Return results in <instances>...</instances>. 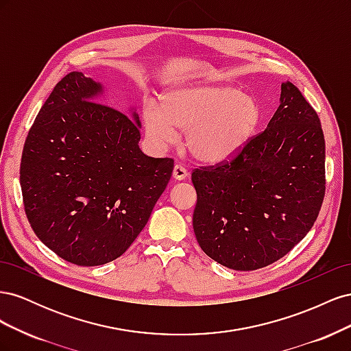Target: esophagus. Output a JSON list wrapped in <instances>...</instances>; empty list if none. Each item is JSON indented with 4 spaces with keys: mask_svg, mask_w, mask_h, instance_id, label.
Instances as JSON below:
<instances>
[{
    "mask_svg": "<svg viewBox=\"0 0 351 351\" xmlns=\"http://www.w3.org/2000/svg\"><path fill=\"white\" fill-rule=\"evenodd\" d=\"M187 176H189V173H187V169L183 165H180V164L174 165V169H173L174 180H178V182H180V180H184Z\"/></svg>",
    "mask_w": 351,
    "mask_h": 351,
    "instance_id": "34e87169",
    "label": "esophagus"
}]
</instances>
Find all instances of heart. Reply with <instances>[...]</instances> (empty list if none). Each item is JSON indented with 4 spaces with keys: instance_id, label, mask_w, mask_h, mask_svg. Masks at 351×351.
<instances>
[{
    "instance_id": "heart-1",
    "label": "heart",
    "mask_w": 351,
    "mask_h": 351,
    "mask_svg": "<svg viewBox=\"0 0 351 351\" xmlns=\"http://www.w3.org/2000/svg\"><path fill=\"white\" fill-rule=\"evenodd\" d=\"M263 119L259 102L228 84L196 83L162 95L159 105L143 110L149 141L168 147L186 132V147L202 162H222L236 155L258 132Z\"/></svg>"
}]
</instances>
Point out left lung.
Listing matches in <instances>:
<instances>
[{
    "instance_id": "1",
    "label": "left lung",
    "mask_w": 351,
    "mask_h": 351,
    "mask_svg": "<svg viewBox=\"0 0 351 351\" xmlns=\"http://www.w3.org/2000/svg\"><path fill=\"white\" fill-rule=\"evenodd\" d=\"M268 127L228 161L193 169V230L210 259L254 271L285 256L313 227L325 196L321 120L291 82Z\"/></svg>"
}]
</instances>
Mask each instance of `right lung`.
<instances>
[{
    "mask_svg": "<svg viewBox=\"0 0 351 351\" xmlns=\"http://www.w3.org/2000/svg\"><path fill=\"white\" fill-rule=\"evenodd\" d=\"M99 83L71 71L32 124L20 186L32 230L79 267L108 263L132 246L171 178L174 159L141 147V121L92 101Z\"/></svg>",
    "mask_w": 351,
    "mask_h": 351,
    "instance_id": "1",
    "label": "right lung"
}]
</instances>
